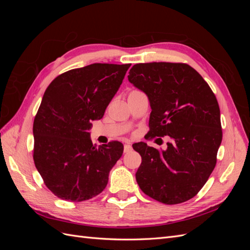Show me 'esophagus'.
Instances as JSON below:
<instances>
[{
  "label": "esophagus",
  "mask_w": 250,
  "mask_h": 250,
  "mask_svg": "<svg viewBox=\"0 0 250 250\" xmlns=\"http://www.w3.org/2000/svg\"><path fill=\"white\" fill-rule=\"evenodd\" d=\"M131 149H132V147H131L130 144H125V145H124V153L130 152Z\"/></svg>",
  "instance_id": "1"
}]
</instances>
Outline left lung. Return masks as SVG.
<instances>
[{
    "instance_id": "1",
    "label": "left lung",
    "mask_w": 250,
    "mask_h": 250,
    "mask_svg": "<svg viewBox=\"0 0 250 250\" xmlns=\"http://www.w3.org/2000/svg\"><path fill=\"white\" fill-rule=\"evenodd\" d=\"M128 80L149 99L148 137L171 139L166 150L133 144L142 156L135 173L139 187L165 204L193 198L213 172L222 141L220 108L213 90L187 63H137Z\"/></svg>"
}]
</instances>
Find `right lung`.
<instances>
[{
	"instance_id": "add662e5",
	"label": "right lung",
	"mask_w": 250,
	"mask_h": 250,
	"mask_svg": "<svg viewBox=\"0 0 250 250\" xmlns=\"http://www.w3.org/2000/svg\"><path fill=\"white\" fill-rule=\"evenodd\" d=\"M131 64L93 63L59 75L43 94L33 123L35 167L58 198L80 202L100 194L124 146L97 147L92 121L103 118Z\"/></svg>"
}]
</instances>
